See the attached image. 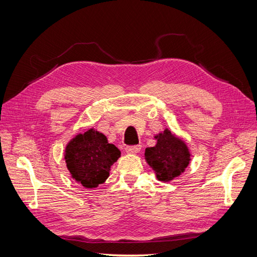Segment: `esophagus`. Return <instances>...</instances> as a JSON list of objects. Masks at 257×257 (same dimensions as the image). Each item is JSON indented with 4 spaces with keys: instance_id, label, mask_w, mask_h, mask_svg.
<instances>
[{
    "instance_id": "1",
    "label": "esophagus",
    "mask_w": 257,
    "mask_h": 257,
    "mask_svg": "<svg viewBox=\"0 0 257 257\" xmlns=\"http://www.w3.org/2000/svg\"><path fill=\"white\" fill-rule=\"evenodd\" d=\"M141 149H142V146H139V145L138 146H127L125 148L127 153H133V154L138 153L139 151H141Z\"/></svg>"
}]
</instances>
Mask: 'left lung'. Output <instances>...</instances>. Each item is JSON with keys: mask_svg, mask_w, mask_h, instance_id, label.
<instances>
[{"mask_svg": "<svg viewBox=\"0 0 257 257\" xmlns=\"http://www.w3.org/2000/svg\"><path fill=\"white\" fill-rule=\"evenodd\" d=\"M158 143L147 148L145 159L154 170L158 180L169 182L180 176L191 161V153L186 144L168 128L155 136Z\"/></svg>", "mask_w": 257, "mask_h": 257, "instance_id": "obj_1", "label": "left lung"}]
</instances>
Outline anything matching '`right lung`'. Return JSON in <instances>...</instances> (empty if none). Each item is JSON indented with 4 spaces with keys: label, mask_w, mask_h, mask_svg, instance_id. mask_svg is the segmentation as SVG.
<instances>
[{
    "label": "right lung",
    "mask_w": 257,
    "mask_h": 257,
    "mask_svg": "<svg viewBox=\"0 0 257 257\" xmlns=\"http://www.w3.org/2000/svg\"><path fill=\"white\" fill-rule=\"evenodd\" d=\"M121 152L94 128L75 136L65 148L64 159L72 178L84 188H97L109 177L111 165Z\"/></svg>",
    "instance_id": "add662e5"
}]
</instances>
